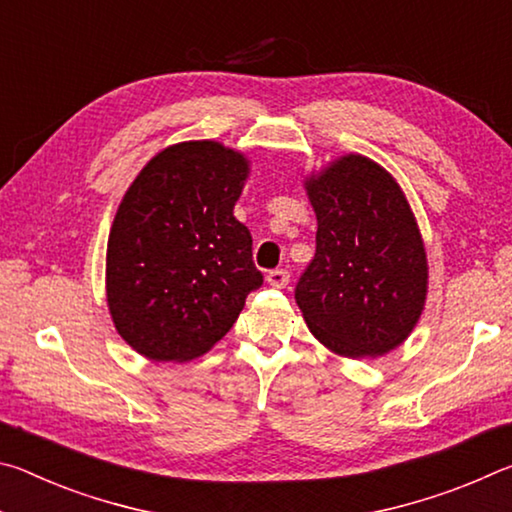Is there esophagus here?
<instances>
[{
	"label": "esophagus",
	"instance_id": "34e87169",
	"mask_svg": "<svg viewBox=\"0 0 512 512\" xmlns=\"http://www.w3.org/2000/svg\"><path fill=\"white\" fill-rule=\"evenodd\" d=\"M266 282L275 289H284L289 284V271H284V268H275V271L266 275Z\"/></svg>",
	"mask_w": 512,
	"mask_h": 512
}]
</instances>
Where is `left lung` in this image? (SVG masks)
I'll use <instances>...</instances> for the list:
<instances>
[{
    "label": "left lung",
    "mask_w": 512,
    "mask_h": 512,
    "mask_svg": "<svg viewBox=\"0 0 512 512\" xmlns=\"http://www.w3.org/2000/svg\"><path fill=\"white\" fill-rule=\"evenodd\" d=\"M316 255L296 287L311 334L348 359L384 357L422 316L427 250L402 187L381 164L341 155L305 178Z\"/></svg>",
    "instance_id": "left-lung-1"
}]
</instances>
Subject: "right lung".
<instances>
[{
    "label": "right lung",
    "mask_w": 512,
    "mask_h": 512,
    "mask_svg": "<svg viewBox=\"0 0 512 512\" xmlns=\"http://www.w3.org/2000/svg\"><path fill=\"white\" fill-rule=\"evenodd\" d=\"M248 173L244 153L192 140L153 155L126 189L108 237L106 298L142 357H201L262 287L253 237L232 212Z\"/></svg>",
    "instance_id": "add662e5"
}]
</instances>
